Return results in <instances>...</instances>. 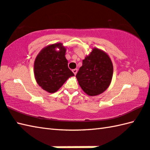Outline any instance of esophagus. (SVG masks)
Segmentation results:
<instances>
[{"label": "esophagus", "instance_id": "esophagus-1", "mask_svg": "<svg viewBox=\"0 0 150 150\" xmlns=\"http://www.w3.org/2000/svg\"><path fill=\"white\" fill-rule=\"evenodd\" d=\"M72 72H73V73H74V75H76V73H77V72H78V70L77 69H73L72 70Z\"/></svg>", "mask_w": 150, "mask_h": 150}]
</instances>
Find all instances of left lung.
Instances as JSON below:
<instances>
[{
    "label": "left lung",
    "mask_w": 150,
    "mask_h": 150,
    "mask_svg": "<svg viewBox=\"0 0 150 150\" xmlns=\"http://www.w3.org/2000/svg\"><path fill=\"white\" fill-rule=\"evenodd\" d=\"M112 76L113 64L109 56L103 51L94 48L83 60L76 77L85 93L95 96L108 88Z\"/></svg>",
    "instance_id": "8db88e82"
}]
</instances>
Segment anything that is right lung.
<instances>
[{
    "label": "right lung",
    "instance_id": "obj_1",
    "mask_svg": "<svg viewBox=\"0 0 150 150\" xmlns=\"http://www.w3.org/2000/svg\"><path fill=\"white\" fill-rule=\"evenodd\" d=\"M56 47L59 49L58 52ZM66 48L62 44H54L45 47L36 57L34 71L38 84L45 91L55 93L70 76H74L68 67Z\"/></svg>",
    "mask_w": 150,
    "mask_h": 150
}]
</instances>
